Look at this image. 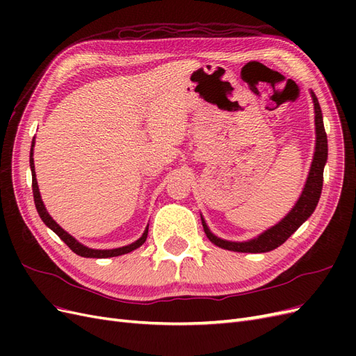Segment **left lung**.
I'll return each mask as SVG.
<instances>
[{
    "instance_id": "1",
    "label": "left lung",
    "mask_w": 356,
    "mask_h": 356,
    "mask_svg": "<svg viewBox=\"0 0 356 356\" xmlns=\"http://www.w3.org/2000/svg\"><path fill=\"white\" fill-rule=\"evenodd\" d=\"M312 98H314V105H315V124H316V147H315V156L314 161H312V168L309 172V178L306 181V186L303 193L296 203V207L293 208L286 217L276 225H273L272 229H268L263 234L258 236V238L248 241V242H229V241H222L217 236H213L208 225L203 224V230L207 233L208 239L220 248H224V250L229 251H236V252H268L276 250L277 246H281L291 234H293L301 224H303L312 213H314L316 204L321 197V191H322V181H324V166L328 157V144H327V134H325V127L324 122H322V113H321V106L316 99L315 93L312 92Z\"/></svg>"
}]
</instances>
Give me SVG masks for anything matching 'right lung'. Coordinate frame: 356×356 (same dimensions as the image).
<instances>
[{"mask_svg":"<svg viewBox=\"0 0 356 356\" xmlns=\"http://www.w3.org/2000/svg\"><path fill=\"white\" fill-rule=\"evenodd\" d=\"M32 147H34V141H32ZM29 165H31V172H32V193H34V202H35V208H37L40 218L44 221L47 227H50L63 242L68 245V248L72 252H75L80 257H86V258H108V257H117V255L131 252L145 242L147 234H148V227L145 229L144 234L136 242L127 245V246H123V248H115V250H90V248L79 243L71 234H68L62 227H59V224L53 221V218L47 213L44 204H42V202H41V196H40L38 186H37V178H35V170H34V159H32V148H31V156H29Z\"/></svg>","mask_w":356,"mask_h":356,"instance_id":"add662e5","label":"right lung"}]
</instances>
